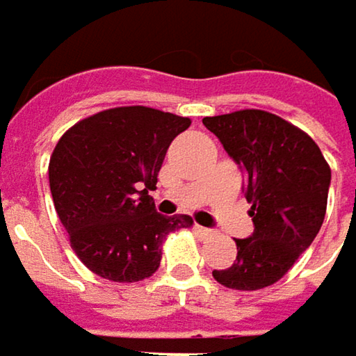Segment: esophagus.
<instances>
[{
	"label": "esophagus",
	"mask_w": 356,
	"mask_h": 356,
	"mask_svg": "<svg viewBox=\"0 0 356 356\" xmlns=\"http://www.w3.org/2000/svg\"><path fill=\"white\" fill-rule=\"evenodd\" d=\"M193 231H195L202 239H208V237H212V235H214V231H210V229H206V227H200V225H195V227H193Z\"/></svg>",
	"instance_id": "1"
}]
</instances>
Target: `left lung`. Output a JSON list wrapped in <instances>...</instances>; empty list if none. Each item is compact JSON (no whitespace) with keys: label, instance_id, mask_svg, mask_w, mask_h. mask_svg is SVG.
<instances>
[{"label":"left lung","instance_id":"8db88e82","mask_svg":"<svg viewBox=\"0 0 356 356\" xmlns=\"http://www.w3.org/2000/svg\"><path fill=\"white\" fill-rule=\"evenodd\" d=\"M243 169L253 235L235 239L237 257L212 276L227 289L257 291L278 282L320 233L332 171L320 146L282 117L243 108L204 117Z\"/></svg>","mask_w":356,"mask_h":356}]
</instances>
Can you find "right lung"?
Wrapping results in <instances>:
<instances>
[{"instance_id":"obj_1","label":"right lung","mask_w":356,"mask_h":356,"mask_svg":"<svg viewBox=\"0 0 356 356\" xmlns=\"http://www.w3.org/2000/svg\"><path fill=\"white\" fill-rule=\"evenodd\" d=\"M189 125V117L136 105L95 113L59 138L49 161L51 195L90 272L140 282L159 270L165 239L193 225L187 214H159L148 195L169 144Z\"/></svg>"}]
</instances>
